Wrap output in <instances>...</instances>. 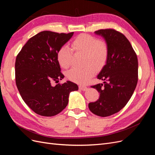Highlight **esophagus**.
<instances>
[{"label": "esophagus", "mask_w": 155, "mask_h": 155, "mask_svg": "<svg viewBox=\"0 0 155 155\" xmlns=\"http://www.w3.org/2000/svg\"><path fill=\"white\" fill-rule=\"evenodd\" d=\"M79 88L80 89V90L83 91H85L87 89V87L86 86H83V85H79Z\"/></svg>", "instance_id": "1"}]
</instances>
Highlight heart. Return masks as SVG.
I'll list each match as a JSON object with an SVG mask.
<instances>
[{
	"instance_id": "1",
	"label": "heart",
	"mask_w": 155,
	"mask_h": 155,
	"mask_svg": "<svg viewBox=\"0 0 155 155\" xmlns=\"http://www.w3.org/2000/svg\"><path fill=\"white\" fill-rule=\"evenodd\" d=\"M72 48L76 52L85 54L83 68H73L67 72L68 79L71 81L84 84L88 82L94 75L96 69L104 66L109 57V45L104 40L87 34H81L75 37L71 43ZM59 64L68 68L72 63L73 51L66 45L61 46L57 53Z\"/></svg>"
}]
</instances>
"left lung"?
I'll return each mask as SVG.
<instances>
[{"mask_svg":"<svg viewBox=\"0 0 155 155\" xmlns=\"http://www.w3.org/2000/svg\"><path fill=\"white\" fill-rule=\"evenodd\" d=\"M95 34L104 37L109 51L107 63L97 75L104 84L91 86L99 92L100 97L89 103L88 108L93 114L107 117L122 109L132 96L138 79V58L121 32L108 28L97 30Z\"/></svg>","mask_w":155,"mask_h":155,"instance_id":"left-lung-1","label":"left lung"}]
</instances>
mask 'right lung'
<instances>
[{"label":"right lung","mask_w":155,"mask_h":155,"mask_svg":"<svg viewBox=\"0 0 155 155\" xmlns=\"http://www.w3.org/2000/svg\"><path fill=\"white\" fill-rule=\"evenodd\" d=\"M68 34L43 31L33 36L18 54L15 60V83L22 100L36 114L53 116L68 103L72 91H78L71 81L53 86L64 77L61 72L57 53L71 38Z\"/></svg>","instance_id":"1"}]
</instances>
